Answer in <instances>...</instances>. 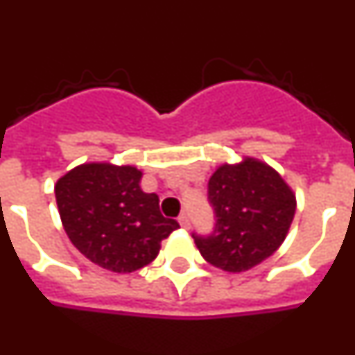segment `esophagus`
<instances>
[{
  "instance_id": "34e87169",
  "label": "esophagus",
  "mask_w": 355,
  "mask_h": 355,
  "mask_svg": "<svg viewBox=\"0 0 355 355\" xmlns=\"http://www.w3.org/2000/svg\"><path fill=\"white\" fill-rule=\"evenodd\" d=\"M178 220H180L181 227L190 229V218H188V215H180V218H178Z\"/></svg>"
}]
</instances>
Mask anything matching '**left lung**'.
Here are the masks:
<instances>
[{
    "mask_svg": "<svg viewBox=\"0 0 355 355\" xmlns=\"http://www.w3.org/2000/svg\"><path fill=\"white\" fill-rule=\"evenodd\" d=\"M215 213L209 234L192 233L202 258L225 272L249 270L275 252L295 215V196L266 163L245 158L222 165L209 178Z\"/></svg>",
    "mask_w": 355,
    "mask_h": 355,
    "instance_id": "left-lung-1",
    "label": "left lung"
}]
</instances>
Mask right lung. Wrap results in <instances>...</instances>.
<instances>
[{"instance_id":"1","label":"right lung","mask_w":355,"mask_h":355,"mask_svg":"<svg viewBox=\"0 0 355 355\" xmlns=\"http://www.w3.org/2000/svg\"><path fill=\"white\" fill-rule=\"evenodd\" d=\"M142 172L85 163L55 187L62 224L72 245L106 270L128 274L149 265L159 243L180 227L159 211L156 193L140 188Z\"/></svg>"}]
</instances>
